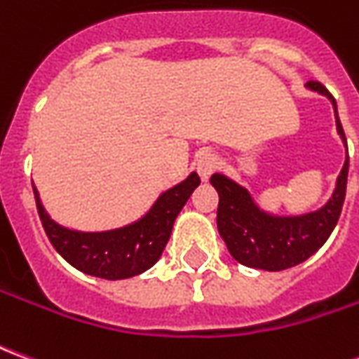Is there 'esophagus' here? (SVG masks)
Here are the masks:
<instances>
[{
  "instance_id": "1",
  "label": "esophagus",
  "mask_w": 359,
  "mask_h": 359,
  "mask_svg": "<svg viewBox=\"0 0 359 359\" xmlns=\"http://www.w3.org/2000/svg\"><path fill=\"white\" fill-rule=\"evenodd\" d=\"M217 156L215 154H211V151H205L202 156L198 157V163H196V169H198V175H200V179L205 182V180H210V177L213 175V171L217 169Z\"/></svg>"
}]
</instances>
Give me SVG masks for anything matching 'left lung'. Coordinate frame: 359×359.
<instances>
[{
  "mask_svg": "<svg viewBox=\"0 0 359 359\" xmlns=\"http://www.w3.org/2000/svg\"><path fill=\"white\" fill-rule=\"evenodd\" d=\"M306 88L325 95L332 103L337 133L346 148V159L337 177L331 198L316 211L300 215H278L265 211L250 194L248 188L213 172L210 182L219 194L217 229L231 256L246 267L264 271H283L306 262L323 246L342 211L348 180V146L340 125L337 102L321 82H308Z\"/></svg>",
  "mask_w": 359,
  "mask_h": 359,
  "instance_id": "obj_1",
  "label": "left lung"
}]
</instances>
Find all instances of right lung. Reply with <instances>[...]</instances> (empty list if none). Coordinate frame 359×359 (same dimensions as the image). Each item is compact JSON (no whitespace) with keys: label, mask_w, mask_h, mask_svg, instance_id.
Instances as JSON below:
<instances>
[{"label":"right lung","mask_w":359,"mask_h":359,"mask_svg":"<svg viewBox=\"0 0 359 359\" xmlns=\"http://www.w3.org/2000/svg\"><path fill=\"white\" fill-rule=\"evenodd\" d=\"M200 187L198 172H190L169 190L157 196L154 205L140 219L109 231H76L59 225L50 217L34 188L36 208L43 231L61 257L92 277L121 280L140 275L157 264L171 236L175 219L188 198Z\"/></svg>","instance_id":"add662e5"}]
</instances>
